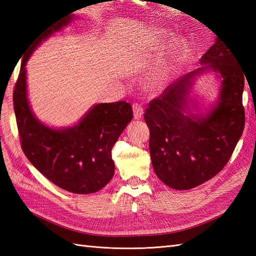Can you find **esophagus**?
<instances>
[{
	"label": "esophagus",
	"instance_id": "1",
	"mask_svg": "<svg viewBox=\"0 0 256 256\" xmlns=\"http://www.w3.org/2000/svg\"><path fill=\"white\" fill-rule=\"evenodd\" d=\"M133 113H134V118L135 120H140L142 118L143 114H144V110L143 108L138 103H134L133 104Z\"/></svg>",
	"mask_w": 256,
	"mask_h": 256
}]
</instances>
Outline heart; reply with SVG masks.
<instances>
[{"instance_id":"obj_1","label":"heart","mask_w":256,"mask_h":256,"mask_svg":"<svg viewBox=\"0 0 256 256\" xmlns=\"http://www.w3.org/2000/svg\"><path fill=\"white\" fill-rule=\"evenodd\" d=\"M175 68L176 67L174 64V62L170 60H166L160 64L155 68L153 74H152L150 86H154V88H157V86H160L168 82L172 78L174 72H175Z\"/></svg>"}]
</instances>
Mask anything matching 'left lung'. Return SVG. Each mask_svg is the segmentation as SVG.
<instances>
[{
	"label": "left lung",
	"instance_id": "1",
	"mask_svg": "<svg viewBox=\"0 0 256 256\" xmlns=\"http://www.w3.org/2000/svg\"><path fill=\"white\" fill-rule=\"evenodd\" d=\"M200 64L152 100L144 114L155 174L177 190L194 188L214 177L229 162L246 124L244 74L230 48L216 38ZM208 71L217 74L220 89L215 104L200 114L188 94L195 77Z\"/></svg>",
	"mask_w": 256,
	"mask_h": 256
}]
</instances>
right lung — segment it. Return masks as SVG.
<instances>
[{
    "label": "right lung",
    "instance_id": "obj_1",
    "mask_svg": "<svg viewBox=\"0 0 256 256\" xmlns=\"http://www.w3.org/2000/svg\"><path fill=\"white\" fill-rule=\"evenodd\" d=\"M74 20L68 15L40 32L22 58L13 102L20 145L27 158L56 186L74 194H94L114 175L111 150L133 118L125 101L99 103L72 126L54 128L32 113L27 98L26 62L36 48Z\"/></svg>",
    "mask_w": 256,
    "mask_h": 256
}]
</instances>
